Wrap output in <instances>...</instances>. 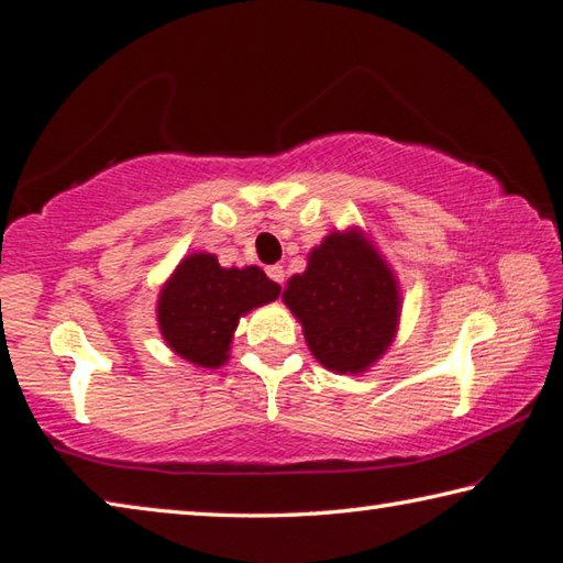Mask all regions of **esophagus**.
Here are the masks:
<instances>
[{
    "mask_svg": "<svg viewBox=\"0 0 563 563\" xmlns=\"http://www.w3.org/2000/svg\"><path fill=\"white\" fill-rule=\"evenodd\" d=\"M266 274H269V279H272V282H276V284H282V282H284V266H279V264L266 266Z\"/></svg>",
    "mask_w": 563,
    "mask_h": 563,
    "instance_id": "1",
    "label": "esophagus"
}]
</instances>
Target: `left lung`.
Segmentation results:
<instances>
[{"mask_svg": "<svg viewBox=\"0 0 563 563\" xmlns=\"http://www.w3.org/2000/svg\"><path fill=\"white\" fill-rule=\"evenodd\" d=\"M282 299L309 352L336 374L368 372L399 331V282L358 227L331 232L311 249L307 269L291 276Z\"/></svg>", "mask_w": 563, "mask_h": 563, "instance_id": "1", "label": "left lung"}]
</instances>
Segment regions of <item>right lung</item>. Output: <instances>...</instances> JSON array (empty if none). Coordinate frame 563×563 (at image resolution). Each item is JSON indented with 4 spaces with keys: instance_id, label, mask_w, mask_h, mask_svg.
<instances>
[{
    "instance_id": "add662e5",
    "label": "right lung",
    "mask_w": 563,
    "mask_h": 563,
    "mask_svg": "<svg viewBox=\"0 0 563 563\" xmlns=\"http://www.w3.org/2000/svg\"><path fill=\"white\" fill-rule=\"evenodd\" d=\"M282 287L260 266H221L214 254L195 252L177 264L156 301L164 342L189 364H227L239 319L274 301Z\"/></svg>"
}]
</instances>
